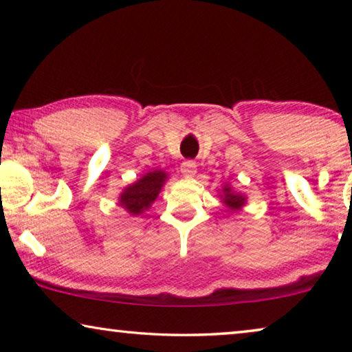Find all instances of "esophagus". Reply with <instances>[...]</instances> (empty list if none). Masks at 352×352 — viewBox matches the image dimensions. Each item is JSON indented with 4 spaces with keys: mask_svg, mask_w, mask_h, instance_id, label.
Listing matches in <instances>:
<instances>
[{
    "mask_svg": "<svg viewBox=\"0 0 352 352\" xmlns=\"http://www.w3.org/2000/svg\"><path fill=\"white\" fill-rule=\"evenodd\" d=\"M182 172L184 177H192L197 172V164L192 160H186V162L182 163Z\"/></svg>",
    "mask_w": 352,
    "mask_h": 352,
    "instance_id": "obj_1",
    "label": "esophagus"
}]
</instances>
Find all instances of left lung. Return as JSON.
<instances>
[{
    "instance_id": "left-lung-1",
    "label": "left lung",
    "mask_w": 352,
    "mask_h": 352,
    "mask_svg": "<svg viewBox=\"0 0 352 352\" xmlns=\"http://www.w3.org/2000/svg\"><path fill=\"white\" fill-rule=\"evenodd\" d=\"M223 204L230 208V210H239V208L245 204V197L241 194H236L231 190V188H223Z\"/></svg>"
}]
</instances>
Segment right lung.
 <instances>
[{"label":"right lung","instance_id":"right-lung-1","mask_svg":"<svg viewBox=\"0 0 352 352\" xmlns=\"http://www.w3.org/2000/svg\"><path fill=\"white\" fill-rule=\"evenodd\" d=\"M166 178H168V175L163 170L148 172L132 186L126 188L121 197H119V205L126 208L133 216H138L153 204V200L157 199L158 192L162 190Z\"/></svg>","mask_w":352,"mask_h":352}]
</instances>
